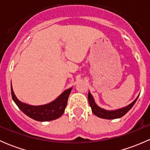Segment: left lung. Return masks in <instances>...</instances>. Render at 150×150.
I'll return each mask as SVG.
<instances>
[{"mask_svg":"<svg viewBox=\"0 0 150 150\" xmlns=\"http://www.w3.org/2000/svg\"><path fill=\"white\" fill-rule=\"evenodd\" d=\"M138 97H137L132 103L130 104L129 105L127 106V107H124V108L120 109V110H114V111H107V110L100 108V107H98V106L96 105L94 100H93V96L91 94L90 92H89L88 94V99L89 104H90L91 107V110L92 112H93V114L96 116H97V117H101V118L108 119V120L120 118V117L125 115L132 108L133 106L134 105V104L137 102Z\"/></svg>","mask_w":150,"mask_h":150,"instance_id":"obj_1","label":"left lung"}]
</instances>
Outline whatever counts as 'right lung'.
Here are the masks:
<instances>
[{
    "label": "right lung",
    "mask_w": 150,
    "mask_h": 150,
    "mask_svg": "<svg viewBox=\"0 0 150 150\" xmlns=\"http://www.w3.org/2000/svg\"><path fill=\"white\" fill-rule=\"evenodd\" d=\"M72 88L66 90L54 102L41 106H30L21 102L15 96L12 86H11V92L13 102L26 115L37 121H50L59 118L64 112Z\"/></svg>",
    "instance_id": "1"
}]
</instances>
